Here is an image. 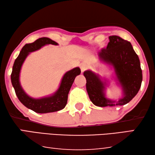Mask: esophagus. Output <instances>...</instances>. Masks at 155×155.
Listing matches in <instances>:
<instances>
[{"instance_id":"34e87169","label":"esophagus","mask_w":155,"mask_h":155,"mask_svg":"<svg viewBox=\"0 0 155 155\" xmlns=\"http://www.w3.org/2000/svg\"><path fill=\"white\" fill-rule=\"evenodd\" d=\"M80 68H81V72H83L85 70H87V66L85 65V64H81V65L80 66Z\"/></svg>"}]
</instances>
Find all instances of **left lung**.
I'll use <instances>...</instances> for the list:
<instances>
[{
  "label": "left lung",
  "mask_w": 155,
  "mask_h": 155,
  "mask_svg": "<svg viewBox=\"0 0 155 155\" xmlns=\"http://www.w3.org/2000/svg\"><path fill=\"white\" fill-rule=\"evenodd\" d=\"M106 49L97 53L100 60L113 67L116 79L123 89V96L119 101L108 99L105 95L106 83L91 70L83 74L86 78V89L94 105L100 107L122 106L130 102L139 91L142 81L140 60L130 42L118 36H109Z\"/></svg>",
  "instance_id": "1"
}]
</instances>
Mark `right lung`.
I'll return each instance as SVG.
<instances>
[{"mask_svg": "<svg viewBox=\"0 0 155 155\" xmlns=\"http://www.w3.org/2000/svg\"><path fill=\"white\" fill-rule=\"evenodd\" d=\"M58 45L56 42L47 37L37 39L34 43L26 44L21 49L18 57L13 64L11 74V83L15 89L16 95L23 104L37 113H48L59 111L65 108L68 101V95L74 78L81 74V69L77 67L65 73L61 79L60 87L53 95L39 99H35L28 95L24 91L19 82V74L22 64L30 52L41 49L46 45Z\"/></svg>", "mask_w": 155, "mask_h": 155, "instance_id": "obj_1", "label": "right lung"}]
</instances>
